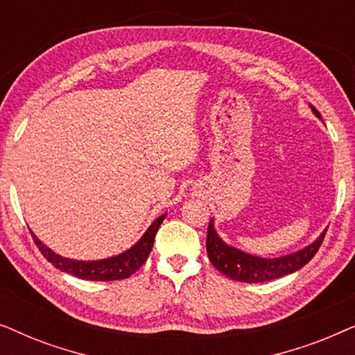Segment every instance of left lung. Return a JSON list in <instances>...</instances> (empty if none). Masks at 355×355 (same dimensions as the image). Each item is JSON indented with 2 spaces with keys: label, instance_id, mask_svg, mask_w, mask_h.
I'll use <instances>...</instances> for the list:
<instances>
[{
  "label": "left lung",
  "instance_id": "left-lung-1",
  "mask_svg": "<svg viewBox=\"0 0 355 355\" xmlns=\"http://www.w3.org/2000/svg\"><path fill=\"white\" fill-rule=\"evenodd\" d=\"M310 108H312L313 114L317 118H322L313 106H310ZM324 232H327V230L312 244L305 245L304 249L283 257L266 259V257L247 254V252L237 249V247L226 244L218 236L215 230V221L210 220L207 232V254L213 266L218 271H221L223 275L227 276V278L242 281V283H265V281H271L281 278V276L294 273V271L302 268L304 265H307L313 259V255L318 252L320 245H322Z\"/></svg>",
  "mask_w": 355,
  "mask_h": 355
}]
</instances>
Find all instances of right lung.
Here are the masks:
<instances>
[{
	"instance_id": "1",
	"label": "right lung",
	"mask_w": 355,
	"mask_h": 355,
	"mask_svg": "<svg viewBox=\"0 0 355 355\" xmlns=\"http://www.w3.org/2000/svg\"><path fill=\"white\" fill-rule=\"evenodd\" d=\"M164 218H166V213L158 216L157 220L148 226V230L144 232L142 237H140L132 247H129L128 250L101 260H74L67 259V257H61L60 254H56V252H53L50 247L43 244L32 231L31 232L38 250H40L43 257L60 271H64V273H69L79 279L116 281L129 278L130 275L135 273V271L145 263L150 252H152L158 227L162 226Z\"/></svg>"
}]
</instances>
